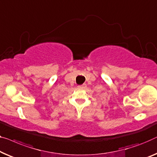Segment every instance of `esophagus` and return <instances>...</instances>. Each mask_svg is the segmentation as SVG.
I'll list each match as a JSON object with an SVG mask.
<instances>
[{"mask_svg": "<svg viewBox=\"0 0 157 157\" xmlns=\"http://www.w3.org/2000/svg\"><path fill=\"white\" fill-rule=\"evenodd\" d=\"M86 87V85L85 84H83V85H79L78 86V88H82V89H83V88H85Z\"/></svg>", "mask_w": 157, "mask_h": 157, "instance_id": "1", "label": "esophagus"}]
</instances>
